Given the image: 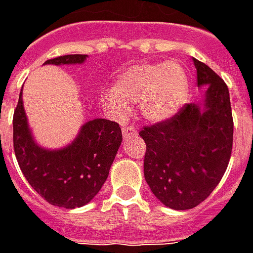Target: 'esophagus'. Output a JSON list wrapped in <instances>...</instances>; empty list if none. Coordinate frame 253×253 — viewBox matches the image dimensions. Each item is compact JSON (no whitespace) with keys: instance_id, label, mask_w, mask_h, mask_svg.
<instances>
[{"instance_id":"34e87169","label":"esophagus","mask_w":253,"mask_h":253,"mask_svg":"<svg viewBox=\"0 0 253 253\" xmlns=\"http://www.w3.org/2000/svg\"><path fill=\"white\" fill-rule=\"evenodd\" d=\"M122 134H123V137H131V135H137V130H135V127L132 126H125L122 128Z\"/></svg>"}]
</instances>
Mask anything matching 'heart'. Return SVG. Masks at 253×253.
Here are the masks:
<instances>
[{"instance_id": "heart-1", "label": "heart", "mask_w": 253, "mask_h": 253, "mask_svg": "<svg viewBox=\"0 0 253 253\" xmlns=\"http://www.w3.org/2000/svg\"><path fill=\"white\" fill-rule=\"evenodd\" d=\"M188 89L187 73L179 62L138 63L122 73L103 101L118 118L128 115V103H138L145 119L163 122L186 104Z\"/></svg>"}]
</instances>
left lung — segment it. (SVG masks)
I'll use <instances>...</instances> for the list:
<instances>
[{"label":"left lung","instance_id":"8db88e82","mask_svg":"<svg viewBox=\"0 0 253 253\" xmlns=\"http://www.w3.org/2000/svg\"><path fill=\"white\" fill-rule=\"evenodd\" d=\"M192 61L198 86L206 85L203 104H186L169 119L139 130L146 143L145 180L156 198L173 210L192 209L211 194L233 146L228 86L206 63Z\"/></svg>","mask_w":253,"mask_h":253}]
</instances>
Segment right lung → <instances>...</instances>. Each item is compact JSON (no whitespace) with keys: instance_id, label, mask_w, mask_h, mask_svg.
I'll return each instance as SVG.
<instances>
[{"instance_id":"add662e5","label":"right lung","mask_w":253,"mask_h":253,"mask_svg":"<svg viewBox=\"0 0 253 253\" xmlns=\"http://www.w3.org/2000/svg\"><path fill=\"white\" fill-rule=\"evenodd\" d=\"M86 57L63 55L48 59L44 65H76ZM121 143L119 125L99 118L86 122L66 148H41L31 134L20 93L13 114L14 154L31 187L54 206L74 209L92 201L107 180Z\"/></svg>"}]
</instances>
